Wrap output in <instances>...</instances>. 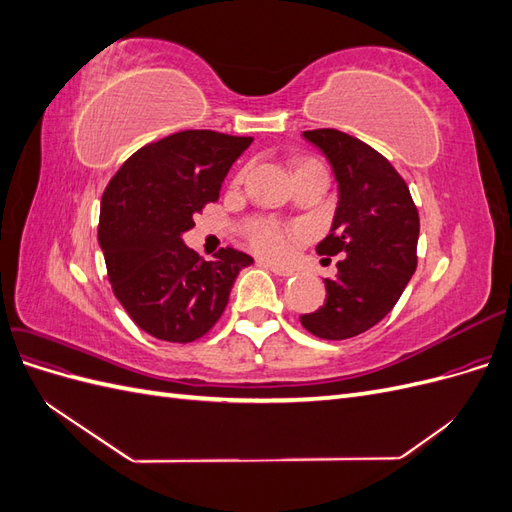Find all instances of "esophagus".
Masks as SVG:
<instances>
[{"mask_svg": "<svg viewBox=\"0 0 512 512\" xmlns=\"http://www.w3.org/2000/svg\"><path fill=\"white\" fill-rule=\"evenodd\" d=\"M271 273H275L277 277H292L294 271L290 267H282V265H275V262H262Z\"/></svg>", "mask_w": 512, "mask_h": 512, "instance_id": "1", "label": "esophagus"}]
</instances>
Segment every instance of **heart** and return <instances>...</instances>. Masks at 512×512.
Listing matches in <instances>:
<instances>
[{
    "label": "heart",
    "instance_id": "obj_1",
    "mask_svg": "<svg viewBox=\"0 0 512 512\" xmlns=\"http://www.w3.org/2000/svg\"><path fill=\"white\" fill-rule=\"evenodd\" d=\"M309 164H316V162H309V160L301 162L297 166V170L303 168V166H309ZM243 175L245 173H241L237 177V181H241ZM247 237H250V243L256 247L258 252L269 254V256H282L288 250L290 241L297 237V232L288 230V228H282V226H277V224H271V222H262V224L252 226L250 232H247Z\"/></svg>",
    "mask_w": 512,
    "mask_h": 512
}]
</instances>
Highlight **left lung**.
<instances>
[{"instance_id": "1", "label": "left lung", "mask_w": 512, "mask_h": 512, "mask_svg": "<svg viewBox=\"0 0 512 512\" xmlns=\"http://www.w3.org/2000/svg\"><path fill=\"white\" fill-rule=\"evenodd\" d=\"M327 156L339 190L333 226L316 252L344 258L324 280L327 299L303 327L320 339H348L378 324L416 271L418 211L406 181L376 149L346 132H303Z\"/></svg>"}]
</instances>
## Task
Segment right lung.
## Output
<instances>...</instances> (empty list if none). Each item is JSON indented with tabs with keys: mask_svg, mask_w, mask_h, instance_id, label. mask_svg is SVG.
Masks as SVG:
<instances>
[{
	"mask_svg": "<svg viewBox=\"0 0 512 512\" xmlns=\"http://www.w3.org/2000/svg\"><path fill=\"white\" fill-rule=\"evenodd\" d=\"M252 141L177 132L138 149L108 181L98 241L115 297L145 333L175 344L203 337L224 314L239 271L254 262L232 247L205 260L181 239L220 198L232 162Z\"/></svg>",
	"mask_w": 512,
	"mask_h": 512,
	"instance_id": "right-lung-1",
	"label": "right lung"
}]
</instances>
